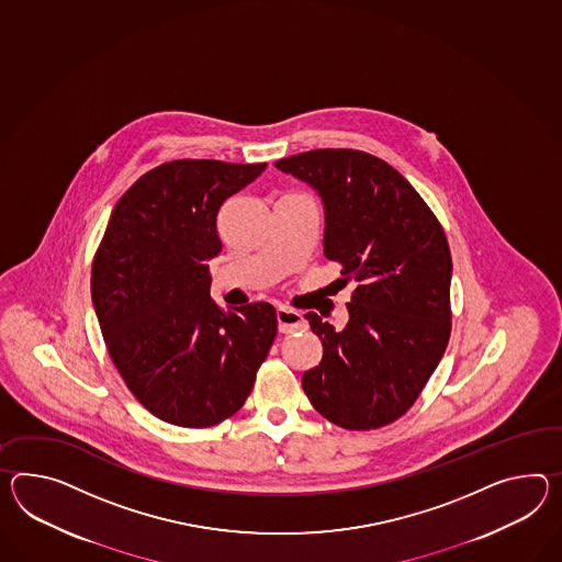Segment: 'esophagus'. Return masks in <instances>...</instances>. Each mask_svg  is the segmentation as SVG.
Listing matches in <instances>:
<instances>
[{
    "label": "esophagus",
    "mask_w": 562,
    "mask_h": 562,
    "mask_svg": "<svg viewBox=\"0 0 562 562\" xmlns=\"http://www.w3.org/2000/svg\"><path fill=\"white\" fill-rule=\"evenodd\" d=\"M276 318H278V330L280 333H296V330L306 329V321L302 318L301 313L286 308V306H280L276 311Z\"/></svg>",
    "instance_id": "34e87169"
}]
</instances>
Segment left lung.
Returning a JSON list of instances; mask_svg holds the SVG:
<instances>
[{
    "instance_id": "left-lung-1",
    "label": "left lung",
    "mask_w": 562,
    "mask_h": 562,
    "mask_svg": "<svg viewBox=\"0 0 562 562\" xmlns=\"http://www.w3.org/2000/svg\"><path fill=\"white\" fill-rule=\"evenodd\" d=\"M325 203V256L356 280L349 323L306 313L323 342L302 390L333 425L371 430L411 411L451 337V249L437 215L396 168L368 151L323 148L276 162Z\"/></svg>"
}]
</instances>
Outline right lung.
Returning <instances> with one entry per match:
<instances>
[{"mask_svg": "<svg viewBox=\"0 0 562 562\" xmlns=\"http://www.w3.org/2000/svg\"><path fill=\"white\" fill-rule=\"evenodd\" d=\"M261 165L172 160L122 194L91 266V299L113 366L137 402L184 428L220 425L244 406L276 339V308L223 313L209 260L221 205Z\"/></svg>", "mask_w": 562, "mask_h": 562, "instance_id": "add662e5", "label": "right lung"}]
</instances>
